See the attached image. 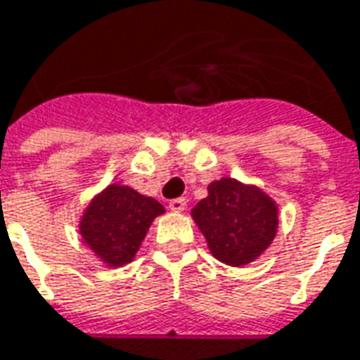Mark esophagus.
I'll use <instances>...</instances> for the list:
<instances>
[{
    "instance_id": "obj_1",
    "label": "esophagus",
    "mask_w": 360,
    "mask_h": 360,
    "mask_svg": "<svg viewBox=\"0 0 360 360\" xmlns=\"http://www.w3.org/2000/svg\"><path fill=\"white\" fill-rule=\"evenodd\" d=\"M185 206H187V200H185L183 197L169 200V208H172L173 212H183V210H185Z\"/></svg>"
}]
</instances>
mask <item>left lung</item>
Returning <instances> with one entry per match:
<instances>
[{
  "label": "left lung",
  "instance_id": "1",
  "mask_svg": "<svg viewBox=\"0 0 360 360\" xmlns=\"http://www.w3.org/2000/svg\"><path fill=\"white\" fill-rule=\"evenodd\" d=\"M208 250L232 267L248 265L275 240L278 208L261 188L222 177L208 185V197L193 210Z\"/></svg>",
  "mask_w": 360,
  "mask_h": 360
}]
</instances>
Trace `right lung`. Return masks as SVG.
I'll return each mask as SVG.
<instances>
[{"mask_svg":"<svg viewBox=\"0 0 360 360\" xmlns=\"http://www.w3.org/2000/svg\"><path fill=\"white\" fill-rule=\"evenodd\" d=\"M163 206L124 185H109L85 208L79 233L109 267L130 263Z\"/></svg>","mask_w":360,"mask_h":360,"instance_id":"obj_1","label":"right lung"}]
</instances>
